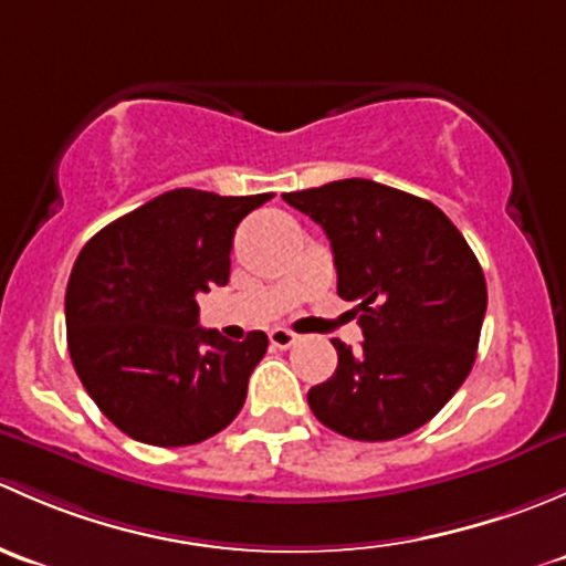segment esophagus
Instances as JSON below:
<instances>
[{"mask_svg":"<svg viewBox=\"0 0 566 566\" xmlns=\"http://www.w3.org/2000/svg\"><path fill=\"white\" fill-rule=\"evenodd\" d=\"M268 339H271V345L279 347V350H287V347L298 345L301 336L293 334V331H287V328H271L268 331Z\"/></svg>","mask_w":566,"mask_h":566,"instance_id":"esophagus-1","label":"esophagus"}]
</instances>
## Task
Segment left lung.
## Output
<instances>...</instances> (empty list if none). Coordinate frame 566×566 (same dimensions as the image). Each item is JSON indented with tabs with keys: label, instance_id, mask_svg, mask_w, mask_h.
Returning <instances> with one entry per match:
<instances>
[{
	"label": "left lung",
	"instance_id": "1",
	"mask_svg": "<svg viewBox=\"0 0 566 566\" xmlns=\"http://www.w3.org/2000/svg\"><path fill=\"white\" fill-rule=\"evenodd\" d=\"M325 230L336 293L353 301L364 342H334L336 373L312 386V413L353 441H394L432 419L476 358L488 284L441 208L350 177L284 193Z\"/></svg>",
	"mask_w": 566,
	"mask_h": 566
}]
</instances>
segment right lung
Returning <instances> with one entry per match:
<instances>
[{
  "instance_id": "obj_1",
  "label": "right lung",
  "mask_w": 566,
  "mask_h": 566,
  "mask_svg": "<svg viewBox=\"0 0 566 566\" xmlns=\"http://www.w3.org/2000/svg\"><path fill=\"white\" fill-rule=\"evenodd\" d=\"M271 193L175 188L104 227L65 293L67 350L114 427L150 447H191L247 402L268 336L230 342L199 325V293L230 279L238 224Z\"/></svg>"
}]
</instances>
